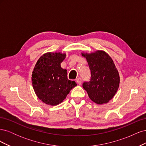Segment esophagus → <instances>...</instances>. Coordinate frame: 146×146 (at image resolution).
<instances>
[{
	"mask_svg": "<svg viewBox=\"0 0 146 146\" xmlns=\"http://www.w3.org/2000/svg\"><path fill=\"white\" fill-rule=\"evenodd\" d=\"M76 82H77V83L78 84V85H81V84H82V78H77Z\"/></svg>",
	"mask_w": 146,
	"mask_h": 146,
	"instance_id": "esophagus-1",
	"label": "esophagus"
}]
</instances>
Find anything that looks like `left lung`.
Here are the masks:
<instances>
[{
  "mask_svg": "<svg viewBox=\"0 0 146 146\" xmlns=\"http://www.w3.org/2000/svg\"><path fill=\"white\" fill-rule=\"evenodd\" d=\"M91 70L89 82L83 84L90 99L97 104H107L113 98L119 86L120 77L112 58L107 52L98 50L82 52Z\"/></svg>",
  "mask_w": 146,
  "mask_h": 146,
  "instance_id": "1",
  "label": "left lung"
}]
</instances>
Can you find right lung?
Segmentation results:
<instances>
[{"label":"right lung","instance_id":"obj_1","mask_svg":"<svg viewBox=\"0 0 146 146\" xmlns=\"http://www.w3.org/2000/svg\"><path fill=\"white\" fill-rule=\"evenodd\" d=\"M66 54L47 52L39 57L32 74V83L38 99L47 105L55 106L66 99L73 88L74 81L68 79L67 70L61 67Z\"/></svg>","mask_w":146,"mask_h":146}]
</instances>
